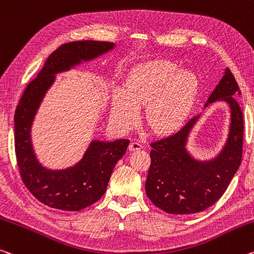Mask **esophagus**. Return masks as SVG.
<instances>
[{
  "label": "esophagus",
  "mask_w": 254,
  "mask_h": 254,
  "mask_svg": "<svg viewBox=\"0 0 254 254\" xmlns=\"http://www.w3.org/2000/svg\"><path fill=\"white\" fill-rule=\"evenodd\" d=\"M143 146L142 143H140L139 141H132L130 143V146H128V149H130L131 151H134V150H139V149H142Z\"/></svg>",
  "instance_id": "obj_1"
}]
</instances>
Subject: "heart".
Here are the masks:
<instances>
[{
	"mask_svg": "<svg viewBox=\"0 0 254 254\" xmlns=\"http://www.w3.org/2000/svg\"><path fill=\"white\" fill-rule=\"evenodd\" d=\"M198 88V76L171 61L141 63L127 74L122 92L115 94L112 118L120 127H132L139 120L138 107L147 104L146 120L152 130L175 131L190 114Z\"/></svg>",
	"mask_w": 254,
	"mask_h": 254,
	"instance_id": "heart-1",
	"label": "heart"
}]
</instances>
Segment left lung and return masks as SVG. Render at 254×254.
I'll return each instance as SVG.
<instances>
[{
    "instance_id": "left-lung-1",
    "label": "left lung",
    "mask_w": 254,
    "mask_h": 254,
    "mask_svg": "<svg viewBox=\"0 0 254 254\" xmlns=\"http://www.w3.org/2000/svg\"><path fill=\"white\" fill-rule=\"evenodd\" d=\"M239 95V84L231 70L226 69L206 104L225 100L232 116L226 146L211 162H198L185 149L189 132L199 116L176 133L150 143L146 194L156 207L172 215H189L206 210L221 198L242 160L244 126L236 98Z\"/></svg>"
}]
</instances>
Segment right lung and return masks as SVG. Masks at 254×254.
Masks as SVG:
<instances>
[{
    "label": "right lung",
    "mask_w": 254,
    "mask_h": 254,
    "mask_svg": "<svg viewBox=\"0 0 254 254\" xmlns=\"http://www.w3.org/2000/svg\"><path fill=\"white\" fill-rule=\"evenodd\" d=\"M114 47L110 42L80 40L63 44L48 56L43 69L28 83L14 113V148L20 176L36 199L46 206L79 211L98 201L106 192L114 166L126 154L130 140L92 141L83 158L73 167L51 171L36 159L30 139L34 116L54 74L81 61L97 58Z\"/></svg>",
    "instance_id": "1"
}]
</instances>
